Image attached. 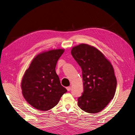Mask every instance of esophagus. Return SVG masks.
I'll list each match as a JSON object with an SVG mask.
<instances>
[{
    "label": "esophagus",
    "instance_id": "esophagus-1",
    "mask_svg": "<svg viewBox=\"0 0 135 135\" xmlns=\"http://www.w3.org/2000/svg\"><path fill=\"white\" fill-rule=\"evenodd\" d=\"M67 91H69L71 89V87H67Z\"/></svg>",
    "mask_w": 135,
    "mask_h": 135
}]
</instances>
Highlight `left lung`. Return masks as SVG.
<instances>
[{"mask_svg":"<svg viewBox=\"0 0 135 135\" xmlns=\"http://www.w3.org/2000/svg\"><path fill=\"white\" fill-rule=\"evenodd\" d=\"M71 54L82 68L84 91L78 98L83 111L94 113L102 111L114 97L117 80L112 65L96 48L81 44Z\"/></svg>","mask_w":135,"mask_h":135,"instance_id":"left-lung-1","label":"left lung"}]
</instances>
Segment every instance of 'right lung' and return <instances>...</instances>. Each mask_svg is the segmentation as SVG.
I'll list each match as a JSON object with an SVG mask.
<instances>
[{"label":"right lung","instance_id":"add662e5","mask_svg":"<svg viewBox=\"0 0 135 135\" xmlns=\"http://www.w3.org/2000/svg\"><path fill=\"white\" fill-rule=\"evenodd\" d=\"M64 51L63 49H52L38 54L25 72L21 83L23 96L39 110L53 108L67 91L61 85L55 69Z\"/></svg>","mask_w":135,"mask_h":135}]
</instances>
